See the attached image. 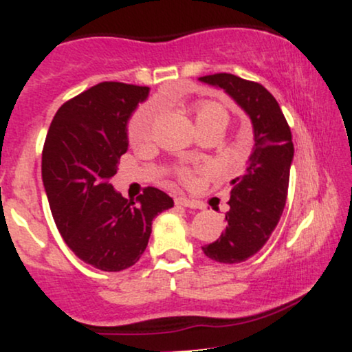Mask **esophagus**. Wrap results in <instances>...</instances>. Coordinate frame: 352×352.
Returning a JSON list of instances; mask_svg holds the SVG:
<instances>
[{"mask_svg": "<svg viewBox=\"0 0 352 352\" xmlns=\"http://www.w3.org/2000/svg\"><path fill=\"white\" fill-rule=\"evenodd\" d=\"M176 204L177 206H183V208H191V209H202V204L197 201H192V199H188L186 196H179L176 197Z\"/></svg>", "mask_w": 352, "mask_h": 352, "instance_id": "34e87169", "label": "esophagus"}]
</instances>
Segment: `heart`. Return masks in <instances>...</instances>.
<instances>
[{"label":"heart","mask_w":352,"mask_h":352,"mask_svg":"<svg viewBox=\"0 0 352 352\" xmlns=\"http://www.w3.org/2000/svg\"><path fill=\"white\" fill-rule=\"evenodd\" d=\"M194 113V123H196L197 130L201 128L214 125V123H226L229 120V115H227L226 109H222L221 105L212 102H199L192 107ZM156 117H158V109L151 103L148 105H143L131 118L130 125H128V136L133 143H142L144 140L150 138L153 125H155ZM181 175L184 177L189 175L186 169L181 171Z\"/></svg>","instance_id":"obj_1"}]
</instances>
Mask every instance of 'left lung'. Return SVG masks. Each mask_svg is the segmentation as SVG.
I'll return each mask as SVG.
<instances>
[{
  "mask_svg": "<svg viewBox=\"0 0 352 352\" xmlns=\"http://www.w3.org/2000/svg\"><path fill=\"white\" fill-rule=\"evenodd\" d=\"M199 80L224 90L245 111L254 128L255 144L245 169L230 181L226 230L216 242L202 247L216 262L241 263L265 245L283 214L295 155L292 131L278 102L257 82L232 74H214Z\"/></svg>",
  "mask_w": 352,
  "mask_h": 352,
  "instance_id": "8db88e82",
  "label": "left lung"
}]
</instances>
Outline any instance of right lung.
Wrapping results in <instances>:
<instances>
[{
	"instance_id": "right-lung-1",
	"label": "right lung",
	"mask_w": 352,
	"mask_h": 352,
	"mask_svg": "<svg viewBox=\"0 0 352 352\" xmlns=\"http://www.w3.org/2000/svg\"><path fill=\"white\" fill-rule=\"evenodd\" d=\"M150 87L102 82L57 110L43 150V183L57 229L82 262L103 272L135 265L146 249L153 219L175 206L146 188L136 201L115 191L126 125Z\"/></svg>"
}]
</instances>
